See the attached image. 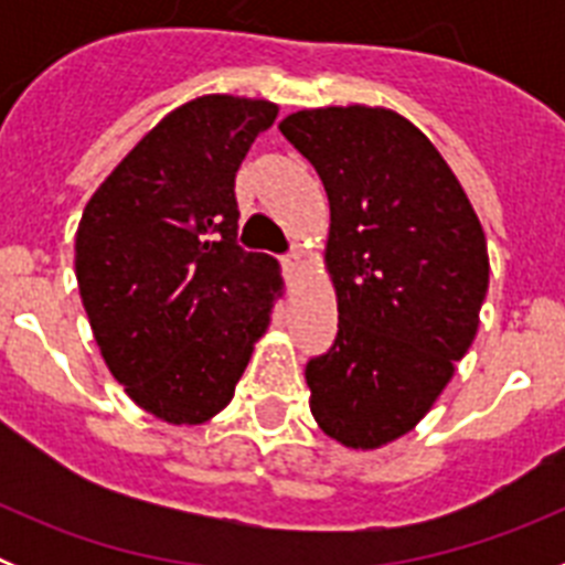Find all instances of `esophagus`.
<instances>
[{"label": "esophagus", "mask_w": 565, "mask_h": 565, "mask_svg": "<svg viewBox=\"0 0 565 565\" xmlns=\"http://www.w3.org/2000/svg\"><path fill=\"white\" fill-rule=\"evenodd\" d=\"M282 268H286V277L291 279L294 274H297L299 268H302V259H299V254L297 252L286 254V257H282Z\"/></svg>", "instance_id": "1"}]
</instances>
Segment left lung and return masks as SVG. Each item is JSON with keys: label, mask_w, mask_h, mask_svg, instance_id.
I'll return each mask as SVG.
<instances>
[{"label": "left lung", "mask_w": 565, "mask_h": 565, "mask_svg": "<svg viewBox=\"0 0 565 565\" xmlns=\"http://www.w3.org/2000/svg\"><path fill=\"white\" fill-rule=\"evenodd\" d=\"M279 132L331 203L339 331L306 367L311 413L344 447L376 450L427 416L476 339L487 237L438 149L393 109H299Z\"/></svg>", "instance_id": "1"}]
</instances>
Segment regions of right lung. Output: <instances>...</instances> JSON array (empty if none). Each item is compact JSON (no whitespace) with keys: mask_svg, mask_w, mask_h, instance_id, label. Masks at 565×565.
<instances>
[{"mask_svg":"<svg viewBox=\"0 0 565 565\" xmlns=\"http://www.w3.org/2000/svg\"><path fill=\"white\" fill-rule=\"evenodd\" d=\"M277 118L263 98L172 109L84 206L76 279L109 373L138 407L203 424L234 396L282 279L237 246L234 174Z\"/></svg>","mask_w":565,"mask_h":565,"instance_id":"1","label":"right lung"}]
</instances>
